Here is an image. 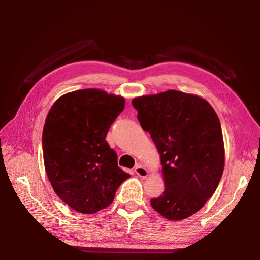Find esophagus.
<instances>
[{
    "label": "esophagus",
    "mask_w": 260,
    "mask_h": 260,
    "mask_svg": "<svg viewBox=\"0 0 260 260\" xmlns=\"http://www.w3.org/2000/svg\"><path fill=\"white\" fill-rule=\"evenodd\" d=\"M135 172L141 178H146L148 175V171L146 170V168L142 166V165H137L135 168Z\"/></svg>",
    "instance_id": "1"
}]
</instances>
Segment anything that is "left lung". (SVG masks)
Here are the masks:
<instances>
[{
    "label": "left lung",
    "instance_id": "8db88e82",
    "mask_svg": "<svg viewBox=\"0 0 260 260\" xmlns=\"http://www.w3.org/2000/svg\"><path fill=\"white\" fill-rule=\"evenodd\" d=\"M132 105L160 154L165 191L152 207L169 220L198 212L222 177L224 145L221 124L204 99L169 90L137 98Z\"/></svg>",
    "mask_w": 260,
    "mask_h": 260
}]
</instances>
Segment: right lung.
Segmentation results:
<instances>
[{"mask_svg": "<svg viewBox=\"0 0 260 260\" xmlns=\"http://www.w3.org/2000/svg\"><path fill=\"white\" fill-rule=\"evenodd\" d=\"M124 99L98 89L74 91L51 107L42 135L46 175L59 198L81 214L109 206L130 175L118 166L107 132Z\"/></svg>", "mask_w": 260, "mask_h": 260, "instance_id": "right-lung-1", "label": "right lung"}]
</instances>
